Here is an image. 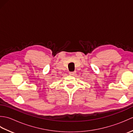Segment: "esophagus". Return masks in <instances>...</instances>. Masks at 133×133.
I'll return each mask as SVG.
<instances>
[{
  "instance_id": "esophagus-1",
  "label": "esophagus",
  "mask_w": 133,
  "mask_h": 133,
  "mask_svg": "<svg viewBox=\"0 0 133 133\" xmlns=\"http://www.w3.org/2000/svg\"><path fill=\"white\" fill-rule=\"evenodd\" d=\"M75 74H76V72L75 71H74V72H69V74L70 75H75Z\"/></svg>"
}]
</instances>
